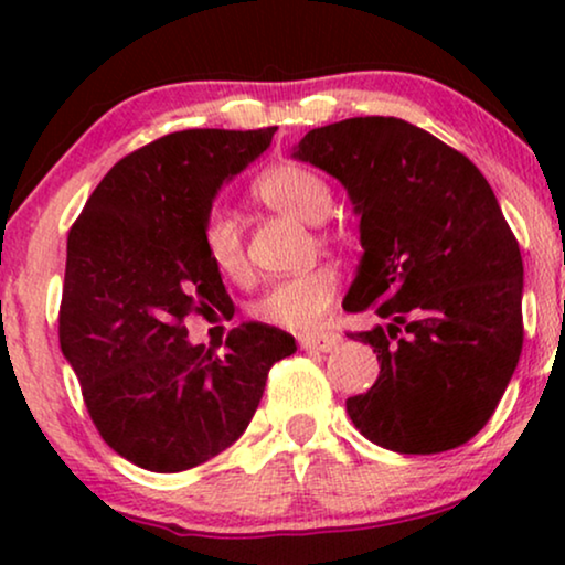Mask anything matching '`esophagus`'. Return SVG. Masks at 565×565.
Wrapping results in <instances>:
<instances>
[{
	"instance_id": "1",
	"label": "esophagus",
	"mask_w": 565,
	"mask_h": 565,
	"mask_svg": "<svg viewBox=\"0 0 565 565\" xmlns=\"http://www.w3.org/2000/svg\"><path fill=\"white\" fill-rule=\"evenodd\" d=\"M342 337L334 334V331H313V334H298V344L300 350H316V352H331L334 347H339Z\"/></svg>"
}]
</instances>
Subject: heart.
<instances>
[{"label":"heart","instance_id":"b5f03b06","mask_svg":"<svg viewBox=\"0 0 565 565\" xmlns=\"http://www.w3.org/2000/svg\"><path fill=\"white\" fill-rule=\"evenodd\" d=\"M254 198L306 223H319L331 207V188L319 172L296 161H282L262 172L252 184ZM203 249L215 273L231 282L249 280L242 226L234 215L215 207L203 221ZM339 275L334 267L319 265L306 273L275 280L262 292L252 313L280 329H311L334 306Z\"/></svg>","mask_w":565,"mask_h":565}]
</instances>
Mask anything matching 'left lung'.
Instances as JSON below:
<instances>
[{
	"instance_id": "obj_1",
	"label": "left lung",
	"mask_w": 565,
	"mask_h": 565,
	"mask_svg": "<svg viewBox=\"0 0 565 565\" xmlns=\"http://www.w3.org/2000/svg\"><path fill=\"white\" fill-rule=\"evenodd\" d=\"M292 157L337 177L360 215L362 254L344 311L385 323L350 334L381 373L347 414L404 455L466 445L497 412L522 352V254L491 184L466 153L401 118L313 128Z\"/></svg>"
}]
</instances>
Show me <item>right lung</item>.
Returning a JSON list of instances; mask_svg holds the SVG:
<instances>
[{
    "instance_id": "1",
    "label": "right lung",
    "mask_w": 565,
    "mask_h": 565,
    "mask_svg": "<svg viewBox=\"0 0 565 565\" xmlns=\"http://www.w3.org/2000/svg\"><path fill=\"white\" fill-rule=\"evenodd\" d=\"M275 130L161 136L103 177L68 231L61 352L99 437L138 468L180 473L234 445L269 367L296 352V339L257 321L231 329L221 354L184 329L190 313L226 306L203 221Z\"/></svg>"
}]
</instances>
